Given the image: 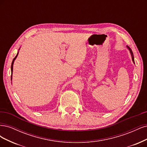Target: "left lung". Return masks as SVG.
Returning a JSON list of instances; mask_svg holds the SVG:
<instances>
[{
	"mask_svg": "<svg viewBox=\"0 0 147 147\" xmlns=\"http://www.w3.org/2000/svg\"><path fill=\"white\" fill-rule=\"evenodd\" d=\"M127 49H129V51H130V53H131V57H132V61H133L134 63V55H133V53H132V51L131 50V49L129 48V46H127Z\"/></svg>",
	"mask_w": 147,
	"mask_h": 147,
	"instance_id": "1",
	"label": "left lung"
}]
</instances>
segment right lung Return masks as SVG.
Segmentation results:
<instances>
[{
    "label": "right lung",
    "mask_w": 147,
    "mask_h": 147,
    "mask_svg": "<svg viewBox=\"0 0 147 147\" xmlns=\"http://www.w3.org/2000/svg\"><path fill=\"white\" fill-rule=\"evenodd\" d=\"M18 54H17V55H16V57L15 58L13 59V61H12V63H11V79H12V73H13V63H14V61L15 60V59H16V57H17V56H18Z\"/></svg>",
    "instance_id": "right-lung-1"
}]
</instances>
